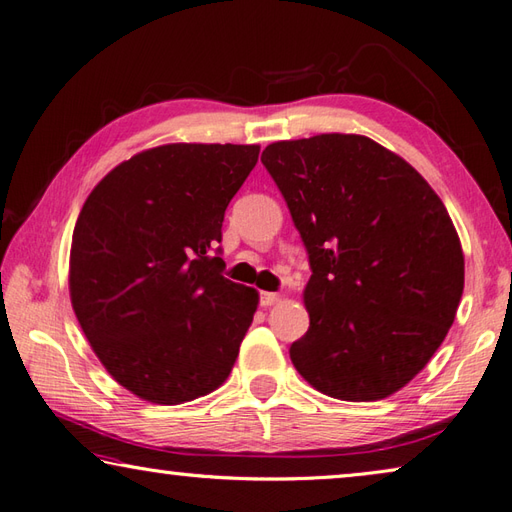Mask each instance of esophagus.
I'll return each instance as SVG.
<instances>
[{
	"instance_id": "esophagus-1",
	"label": "esophagus",
	"mask_w": 512,
	"mask_h": 512,
	"mask_svg": "<svg viewBox=\"0 0 512 512\" xmlns=\"http://www.w3.org/2000/svg\"><path fill=\"white\" fill-rule=\"evenodd\" d=\"M277 301H279V294H275V292H261V294H259V305H261V307L275 305Z\"/></svg>"
}]
</instances>
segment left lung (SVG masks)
I'll use <instances>...</instances> for the list:
<instances>
[{
  "label": "left lung",
  "mask_w": 512,
  "mask_h": 512,
  "mask_svg": "<svg viewBox=\"0 0 512 512\" xmlns=\"http://www.w3.org/2000/svg\"><path fill=\"white\" fill-rule=\"evenodd\" d=\"M261 163L310 257L296 371L342 401H377L423 371L454 323L465 255L443 200L362 135L270 144Z\"/></svg>",
  "instance_id": "left-lung-1"
}]
</instances>
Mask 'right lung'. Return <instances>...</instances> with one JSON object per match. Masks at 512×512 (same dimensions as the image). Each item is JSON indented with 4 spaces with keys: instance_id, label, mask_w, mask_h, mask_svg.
<instances>
[{
    "instance_id": "add662e5",
    "label": "right lung",
    "mask_w": 512,
    "mask_h": 512,
    "mask_svg": "<svg viewBox=\"0 0 512 512\" xmlns=\"http://www.w3.org/2000/svg\"><path fill=\"white\" fill-rule=\"evenodd\" d=\"M259 146L168 144L93 187L76 222L69 296L117 384L159 406L222 386L259 294L222 275V222Z\"/></svg>"
}]
</instances>
